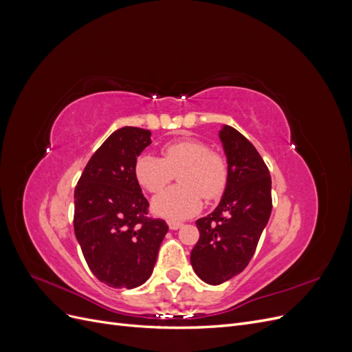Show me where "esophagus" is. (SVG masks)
Returning a JSON list of instances; mask_svg holds the SVG:
<instances>
[{"mask_svg":"<svg viewBox=\"0 0 352 352\" xmlns=\"http://www.w3.org/2000/svg\"><path fill=\"white\" fill-rule=\"evenodd\" d=\"M167 225H168V228L172 229V230H177V229H180V228L184 226V223L176 221V220H168V221H167Z\"/></svg>","mask_w":352,"mask_h":352,"instance_id":"34e87169","label":"esophagus"}]
</instances>
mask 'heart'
I'll list each match as a JSON object with an SVG mask.
<instances>
[{
	"instance_id": "obj_1",
	"label": "heart",
	"mask_w": 352,
	"mask_h": 352,
	"mask_svg": "<svg viewBox=\"0 0 352 352\" xmlns=\"http://www.w3.org/2000/svg\"><path fill=\"white\" fill-rule=\"evenodd\" d=\"M163 158L154 154H141L135 162L136 182L145 190L157 194L173 175L179 184L158 194L151 207L157 216L180 220L195 214L201 208V195L217 198L226 186L228 164L219 153L211 151L207 142L197 138H182L163 146Z\"/></svg>"
}]
</instances>
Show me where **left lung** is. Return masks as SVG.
<instances>
[{
	"mask_svg": "<svg viewBox=\"0 0 352 352\" xmlns=\"http://www.w3.org/2000/svg\"><path fill=\"white\" fill-rule=\"evenodd\" d=\"M219 138L228 158L226 188L216 210L197 220L199 239L190 252L194 272L208 285L247 267L272 212V177L258 151L232 126H223Z\"/></svg>",
	"mask_w": 352,
	"mask_h": 352,
	"instance_id": "left-lung-1",
	"label": "left lung"
}]
</instances>
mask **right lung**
<instances>
[{"instance_id":"right-lung-1","label":"right lung","mask_w":352,"mask_h":352,"mask_svg":"<svg viewBox=\"0 0 352 352\" xmlns=\"http://www.w3.org/2000/svg\"><path fill=\"white\" fill-rule=\"evenodd\" d=\"M151 132L124 126L91 157L74 189V235L91 272L111 287L133 289L153 274L167 223L148 217L135 162Z\"/></svg>"}]
</instances>
